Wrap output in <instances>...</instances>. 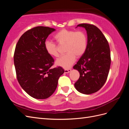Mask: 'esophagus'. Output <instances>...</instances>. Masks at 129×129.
<instances>
[{"mask_svg": "<svg viewBox=\"0 0 129 129\" xmlns=\"http://www.w3.org/2000/svg\"><path fill=\"white\" fill-rule=\"evenodd\" d=\"M71 72V69H64V73H69Z\"/></svg>", "mask_w": 129, "mask_h": 129, "instance_id": "1", "label": "esophagus"}]
</instances>
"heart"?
Instances as JSON below:
<instances>
[{
	"mask_svg": "<svg viewBox=\"0 0 129 129\" xmlns=\"http://www.w3.org/2000/svg\"><path fill=\"white\" fill-rule=\"evenodd\" d=\"M54 39L59 45H64L65 55L56 60V65L64 68H69L75 61L76 57L83 55L87 49V39L84 32L63 29L56 33ZM46 52L50 56L57 57L58 55L57 46L54 43L47 40L44 44Z\"/></svg>",
	"mask_w": 129,
	"mask_h": 129,
	"instance_id": "obj_1",
	"label": "heart"
}]
</instances>
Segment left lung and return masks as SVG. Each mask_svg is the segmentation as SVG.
Listing matches in <instances>:
<instances>
[{
  "mask_svg": "<svg viewBox=\"0 0 129 129\" xmlns=\"http://www.w3.org/2000/svg\"><path fill=\"white\" fill-rule=\"evenodd\" d=\"M77 27L87 30L88 41L85 53L73 67L80 73L74 85L78 91L89 95L99 91L107 81L111 64L110 50L106 38L96 26L81 24Z\"/></svg>",
  "mask_w": 129,
  "mask_h": 129,
  "instance_id": "obj_1",
  "label": "left lung"
}]
</instances>
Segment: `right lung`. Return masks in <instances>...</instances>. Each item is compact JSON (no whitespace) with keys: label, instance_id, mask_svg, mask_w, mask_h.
I'll return each mask as SVG.
<instances>
[{"label":"right lung","instance_id":"right-lung-1","mask_svg":"<svg viewBox=\"0 0 129 129\" xmlns=\"http://www.w3.org/2000/svg\"><path fill=\"white\" fill-rule=\"evenodd\" d=\"M55 29L38 26L26 31L18 40L14 54L17 80L26 92L36 99H46L56 89L64 72L61 67L52 68L54 59L46 52L44 44Z\"/></svg>","mask_w":129,"mask_h":129}]
</instances>
